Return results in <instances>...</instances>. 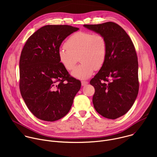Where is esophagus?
Wrapping results in <instances>:
<instances>
[{"mask_svg":"<svg viewBox=\"0 0 157 157\" xmlns=\"http://www.w3.org/2000/svg\"><path fill=\"white\" fill-rule=\"evenodd\" d=\"M87 83H88V81H81V84H82V86H85V85H86Z\"/></svg>","mask_w":157,"mask_h":157,"instance_id":"1","label":"esophagus"}]
</instances>
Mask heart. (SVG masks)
<instances>
[{"label":"heart","instance_id":"1","mask_svg":"<svg viewBox=\"0 0 157 157\" xmlns=\"http://www.w3.org/2000/svg\"><path fill=\"white\" fill-rule=\"evenodd\" d=\"M107 54V43L104 35L88 32L73 34L58 51L59 62L68 71L73 70L78 61L81 63L72 72L79 79L90 77L94 70L104 64Z\"/></svg>","mask_w":157,"mask_h":157}]
</instances>
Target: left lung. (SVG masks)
<instances>
[{
    "label": "left lung",
    "mask_w": 157,
    "mask_h": 157,
    "mask_svg": "<svg viewBox=\"0 0 157 157\" xmlns=\"http://www.w3.org/2000/svg\"><path fill=\"white\" fill-rule=\"evenodd\" d=\"M84 27L106 39L105 61L90 84L95 89L93 102L96 110L105 118L116 119L130 110L139 93V64L135 47L125 31L114 22Z\"/></svg>",
    "instance_id": "1"
}]
</instances>
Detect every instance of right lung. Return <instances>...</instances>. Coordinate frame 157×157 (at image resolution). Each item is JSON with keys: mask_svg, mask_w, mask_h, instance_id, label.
<instances>
[{"mask_svg": "<svg viewBox=\"0 0 157 157\" xmlns=\"http://www.w3.org/2000/svg\"><path fill=\"white\" fill-rule=\"evenodd\" d=\"M79 29L67 25H45L32 35L22 49L20 91L27 107L38 119L59 120L69 113L81 88L59 62L63 41Z\"/></svg>", "mask_w": 157, "mask_h": 157, "instance_id": "obj_1", "label": "right lung"}]
</instances>
